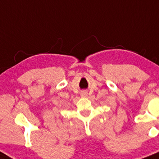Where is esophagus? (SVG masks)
<instances>
[{
  "instance_id": "esophagus-1",
  "label": "esophagus",
  "mask_w": 159,
  "mask_h": 159,
  "mask_svg": "<svg viewBox=\"0 0 159 159\" xmlns=\"http://www.w3.org/2000/svg\"><path fill=\"white\" fill-rule=\"evenodd\" d=\"M87 96H88V93H87L86 92H83L81 93V97L85 98V97H87Z\"/></svg>"
}]
</instances>
